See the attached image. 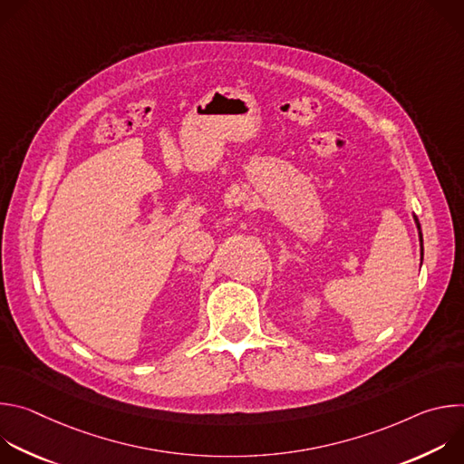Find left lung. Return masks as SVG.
Returning a JSON list of instances; mask_svg holds the SVG:
<instances>
[{"mask_svg":"<svg viewBox=\"0 0 464 464\" xmlns=\"http://www.w3.org/2000/svg\"><path fill=\"white\" fill-rule=\"evenodd\" d=\"M415 224L419 227V238H420V260H422V255H424V246H422V231H420V224H419V218L415 217ZM422 264V262H420Z\"/></svg>","mask_w":464,"mask_h":464,"instance_id":"8db88e82","label":"left lung"}]
</instances>
